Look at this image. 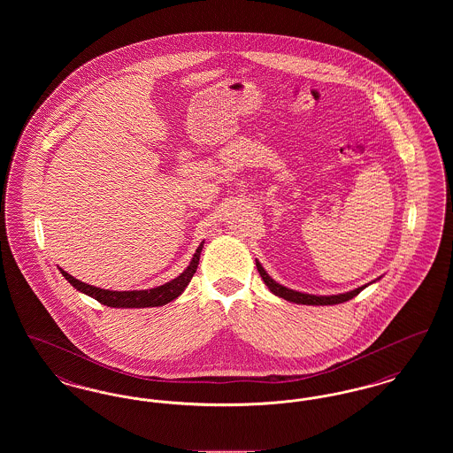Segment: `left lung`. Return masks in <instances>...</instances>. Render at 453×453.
Segmentation results:
<instances>
[{"label": "left lung", "mask_w": 453, "mask_h": 453, "mask_svg": "<svg viewBox=\"0 0 453 453\" xmlns=\"http://www.w3.org/2000/svg\"><path fill=\"white\" fill-rule=\"evenodd\" d=\"M257 268H258L259 275H261V279L265 281V285L270 288L272 294H275L277 297H281L285 301L303 303V305H334V303H342V302L349 301V299L357 297L365 287L375 281H370V283L362 285V287H358L355 290H349V292H345V294H338V296H312V294H303V292L287 288V287H283L280 283H277L265 272V268L261 266L258 259H257Z\"/></svg>", "instance_id": "1"}]
</instances>
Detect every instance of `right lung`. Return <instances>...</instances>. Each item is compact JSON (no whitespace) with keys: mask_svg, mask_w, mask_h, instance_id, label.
Here are the masks:
<instances>
[{"mask_svg":"<svg viewBox=\"0 0 453 453\" xmlns=\"http://www.w3.org/2000/svg\"><path fill=\"white\" fill-rule=\"evenodd\" d=\"M202 248H203V241L196 248L194 258L190 261V265L185 268L183 273H180L172 281H166L165 285L148 288V290H122V292H119V290H105V288L93 287V285H88L85 281L71 277L63 268H59V270H61V273H63L65 280L69 281L76 290L87 294L89 297H93L95 301H98L100 303H104V305H108V307H119V309L157 307V305H166L168 302L174 301L176 297H180L183 294V290L187 288V285L190 283L195 272H196Z\"/></svg>","mask_w":453,"mask_h":453,"instance_id":"1","label":"right lung"}]
</instances>
